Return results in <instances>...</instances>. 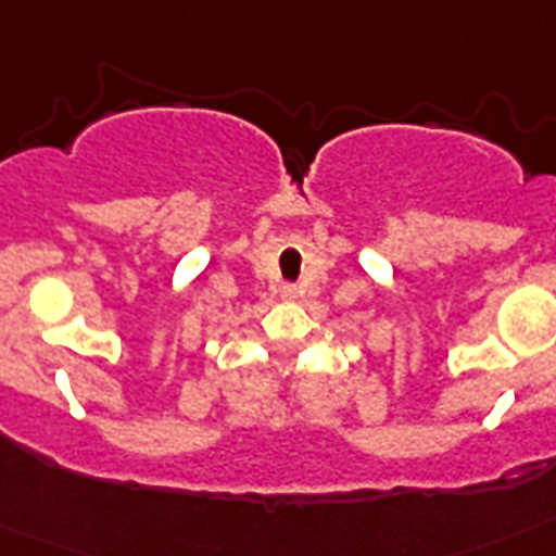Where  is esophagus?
I'll return each mask as SVG.
<instances>
[{
    "label": "esophagus",
    "instance_id": "obj_1",
    "mask_svg": "<svg viewBox=\"0 0 556 556\" xmlns=\"http://www.w3.org/2000/svg\"><path fill=\"white\" fill-rule=\"evenodd\" d=\"M283 294H292V289H289V287H287V289H283Z\"/></svg>",
    "mask_w": 556,
    "mask_h": 556
}]
</instances>
